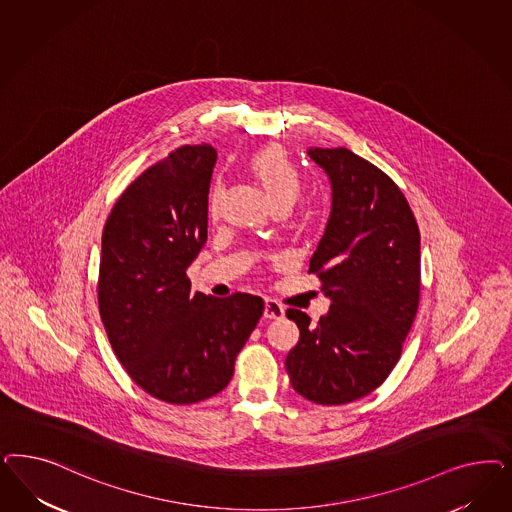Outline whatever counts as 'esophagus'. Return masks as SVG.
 <instances>
[{
  "instance_id": "obj_1",
  "label": "esophagus",
  "mask_w": 512,
  "mask_h": 512,
  "mask_svg": "<svg viewBox=\"0 0 512 512\" xmlns=\"http://www.w3.org/2000/svg\"><path fill=\"white\" fill-rule=\"evenodd\" d=\"M264 316L273 320V318H282L284 316V307L281 303L273 301V299H265Z\"/></svg>"
}]
</instances>
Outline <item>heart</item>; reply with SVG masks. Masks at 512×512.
Returning <instances> with one entry per match:
<instances>
[{
	"mask_svg": "<svg viewBox=\"0 0 512 512\" xmlns=\"http://www.w3.org/2000/svg\"><path fill=\"white\" fill-rule=\"evenodd\" d=\"M248 167L254 173V177L264 186L265 192L273 205L288 203L292 205L301 192V177L296 165L290 160V156L279 149L269 147L252 154L248 160ZM222 192V181L216 179L209 194V211L215 213L218 198Z\"/></svg>",
	"mask_w": 512,
	"mask_h": 512,
	"instance_id": "b5f03b06",
	"label": "heart"
}]
</instances>
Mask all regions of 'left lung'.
Returning <instances> with one entry per match:
<instances>
[{
  "label": "left lung",
  "instance_id": "obj_1",
  "mask_svg": "<svg viewBox=\"0 0 512 512\" xmlns=\"http://www.w3.org/2000/svg\"><path fill=\"white\" fill-rule=\"evenodd\" d=\"M331 182V213L309 262L330 311L316 324L286 316L299 341L286 356L290 384L318 405H343L379 388L401 356L420 301V231L384 171L343 149H309Z\"/></svg>",
  "mask_w": 512,
  "mask_h": 512
}]
</instances>
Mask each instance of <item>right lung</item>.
Wrapping results in <instances>:
<instances>
[{
	"label": "right lung",
	"instance_id": "1",
	"mask_svg": "<svg viewBox=\"0 0 512 512\" xmlns=\"http://www.w3.org/2000/svg\"><path fill=\"white\" fill-rule=\"evenodd\" d=\"M211 145H184L116 199L99 260V314L126 373L165 403L222 392L264 313L250 294L207 297L186 277L207 241Z\"/></svg>",
	"mask_w": 512,
	"mask_h": 512
}]
</instances>
